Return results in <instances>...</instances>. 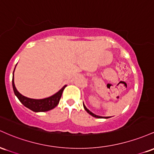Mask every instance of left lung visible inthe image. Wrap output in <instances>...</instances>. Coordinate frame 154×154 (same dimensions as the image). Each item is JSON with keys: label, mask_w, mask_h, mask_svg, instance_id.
I'll list each match as a JSON object with an SVG mask.
<instances>
[{"label": "left lung", "mask_w": 154, "mask_h": 154, "mask_svg": "<svg viewBox=\"0 0 154 154\" xmlns=\"http://www.w3.org/2000/svg\"><path fill=\"white\" fill-rule=\"evenodd\" d=\"M84 109H85V110H86V112H87L88 113H89V114H90L91 116H92L93 117H95V118H98V119H103V118H104V119H108V117L99 116H97V115H95V114H94V113H91V112L90 111V110H88L87 108H86V106H85V105H84Z\"/></svg>", "instance_id": "obj_1"}]
</instances>
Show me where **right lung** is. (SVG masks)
I'll use <instances>...</instances> for the list:
<instances>
[{
    "label": "right lung",
    "instance_id": "right-lung-1",
    "mask_svg": "<svg viewBox=\"0 0 154 154\" xmlns=\"http://www.w3.org/2000/svg\"><path fill=\"white\" fill-rule=\"evenodd\" d=\"M15 70V68H14ZM12 86H13V89L14 91L15 95L17 97L19 100L27 107V108L30 109L31 110L34 112H44L48 111L53 108H54L57 105H58L59 102H60V98H61L62 94L64 89L65 86H63L57 93L52 95L49 97L45 98V99L41 100H35V99H30V98L26 97L22 95L17 90L16 87H15L14 82V73H13V79H12Z\"/></svg>",
    "mask_w": 154,
    "mask_h": 154
}]
</instances>
